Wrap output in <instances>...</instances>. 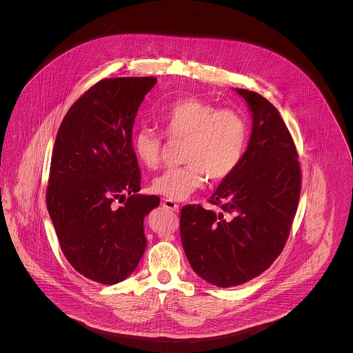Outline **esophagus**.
Listing matches in <instances>:
<instances>
[{"label": "esophagus", "mask_w": 353, "mask_h": 353, "mask_svg": "<svg viewBox=\"0 0 353 353\" xmlns=\"http://www.w3.org/2000/svg\"><path fill=\"white\" fill-rule=\"evenodd\" d=\"M163 206L167 208V209H170V210H174V212H178V210H179V205L175 203L172 200H168V199H165V200L163 201Z\"/></svg>", "instance_id": "esophagus-1"}]
</instances>
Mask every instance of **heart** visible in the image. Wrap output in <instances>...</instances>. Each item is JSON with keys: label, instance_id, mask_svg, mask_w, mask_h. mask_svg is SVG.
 <instances>
[{"label": "heart", "instance_id": "b5f03b06", "mask_svg": "<svg viewBox=\"0 0 353 353\" xmlns=\"http://www.w3.org/2000/svg\"><path fill=\"white\" fill-rule=\"evenodd\" d=\"M165 134L185 140L182 167L168 168L151 183L153 193L172 201H183L203 185L230 176L239 165L248 140V126L239 112L217 108L210 101L186 98L159 114ZM133 150L147 168H156L161 159V139L151 128H141L133 137Z\"/></svg>", "mask_w": 353, "mask_h": 353}]
</instances>
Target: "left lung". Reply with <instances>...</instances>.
Wrapping results in <instances>:
<instances>
[{"label":"left lung","mask_w":353,"mask_h":353,"mask_svg":"<svg viewBox=\"0 0 353 353\" xmlns=\"http://www.w3.org/2000/svg\"><path fill=\"white\" fill-rule=\"evenodd\" d=\"M252 112V134L236 170L209 202L221 212L186 205L181 239L193 270L230 288L265 272L283 252L301 197V167L277 108L256 92L235 88Z\"/></svg>","instance_id":"obj_1"}]
</instances>
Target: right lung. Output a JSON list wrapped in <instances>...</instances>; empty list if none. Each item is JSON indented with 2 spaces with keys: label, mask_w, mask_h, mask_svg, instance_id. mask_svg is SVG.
Masks as SVG:
<instances>
[{
  "label": "right lung",
  "mask_w": 353,
  "mask_h": 353,
  "mask_svg": "<svg viewBox=\"0 0 353 353\" xmlns=\"http://www.w3.org/2000/svg\"><path fill=\"white\" fill-rule=\"evenodd\" d=\"M156 83L101 80L69 108L57 133L48 210L69 263L104 285L134 272L147 248L144 219L160 203L137 194L141 172L132 141L139 107ZM126 195L125 204L112 206Z\"/></svg>",
  "instance_id": "obj_1"
}]
</instances>
